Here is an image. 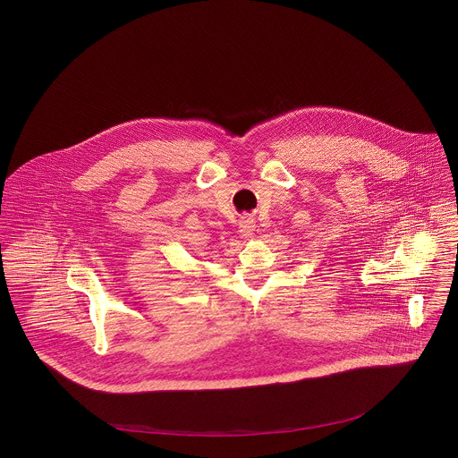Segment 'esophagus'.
<instances>
[{
  "instance_id": "1",
  "label": "esophagus",
  "mask_w": 458,
  "mask_h": 458,
  "mask_svg": "<svg viewBox=\"0 0 458 458\" xmlns=\"http://www.w3.org/2000/svg\"><path fill=\"white\" fill-rule=\"evenodd\" d=\"M254 231H256V224H254V220H252V218H245V220H242V224H240V233H242V236H245V238H252Z\"/></svg>"
}]
</instances>
